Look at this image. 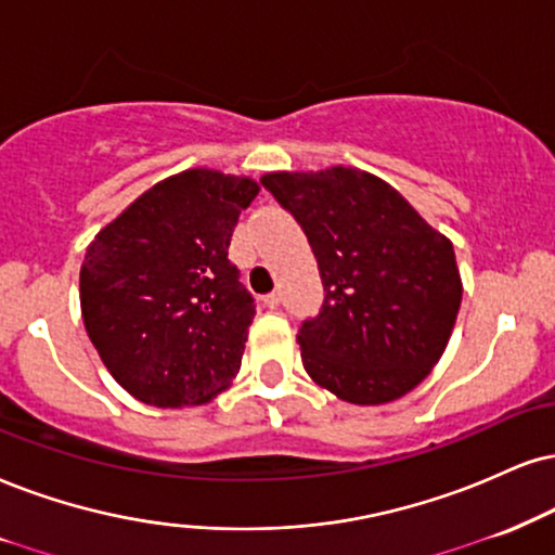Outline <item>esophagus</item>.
I'll use <instances>...</instances> for the list:
<instances>
[{
	"mask_svg": "<svg viewBox=\"0 0 555 555\" xmlns=\"http://www.w3.org/2000/svg\"><path fill=\"white\" fill-rule=\"evenodd\" d=\"M262 300H264L267 309H278V306H280V293H267Z\"/></svg>",
	"mask_w": 555,
	"mask_h": 555,
	"instance_id": "34e87169",
	"label": "esophagus"
}]
</instances>
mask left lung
<instances>
[{"instance_id":"1","label":"left lung","mask_w":555,"mask_h":555,"mask_svg":"<svg viewBox=\"0 0 555 555\" xmlns=\"http://www.w3.org/2000/svg\"><path fill=\"white\" fill-rule=\"evenodd\" d=\"M262 184L309 236L324 283L321 311L298 330L306 373L360 406L420 386L461 309L450 238L360 169L272 172Z\"/></svg>"}]
</instances>
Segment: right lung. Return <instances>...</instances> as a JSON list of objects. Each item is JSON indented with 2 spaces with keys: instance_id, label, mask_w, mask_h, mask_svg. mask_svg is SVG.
Masks as SVG:
<instances>
[{
  "instance_id": "add662e5",
  "label": "right lung",
  "mask_w": 555,
  "mask_h": 555,
  "mask_svg": "<svg viewBox=\"0 0 555 555\" xmlns=\"http://www.w3.org/2000/svg\"><path fill=\"white\" fill-rule=\"evenodd\" d=\"M259 184L216 169L156 182L87 246L81 319L115 380L159 409L208 403L242 367L255 298L229 244Z\"/></svg>"
}]
</instances>
